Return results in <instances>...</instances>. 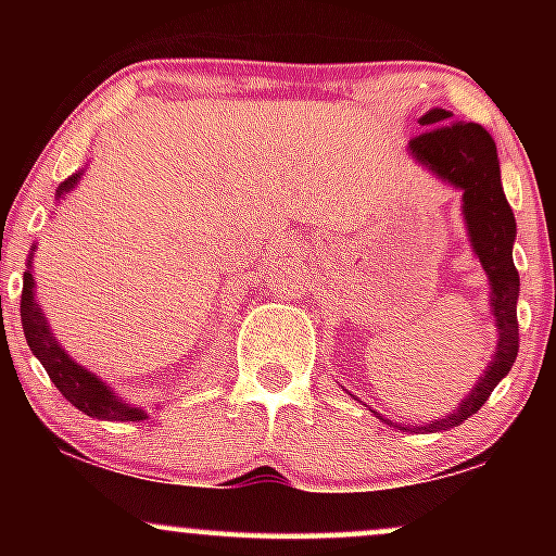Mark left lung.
<instances>
[{
    "instance_id": "left-lung-1",
    "label": "left lung",
    "mask_w": 556,
    "mask_h": 556,
    "mask_svg": "<svg viewBox=\"0 0 556 556\" xmlns=\"http://www.w3.org/2000/svg\"><path fill=\"white\" fill-rule=\"evenodd\" d=\"M420 125L429 127L410 140V151L418 162H424L439 177L463 190L465 225H468L476 256L481 261L483 271L489 274L491 305H494L496 327H500V344H496V355L489 371L481 376L473 392L452 416L431 420L429 426H413V429L405 424L397 426L400 431H446L481 410L483 402L491 397L494 387L507 376L518 358L520 277L513 264L515 216L500 182V159H496L494 140L481 125L452 119V114L444 110L424 114Z\"/></svg>"
}]
</instances>
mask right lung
Listing matches in <instances>:
<instances>
[{
	"label": "right lung",
	"mask_w": 556,
	"mask_h": 556,
	"mask_svg": "<svg viewBox=\"0 0 556 556\" xmlns=\"http://www.w3.org/2000/svg\"><path fill=\"white\" fill-rule=\"evenodd\" d=\"M78 175L67 177L65 182L56 188V201L75 188ZM30 264V261H28ZM21 318H23V331L25 340H28L30 350L41 366L47 368L49 379L54 381V387L65 394L67 402H73L78 410L86 413L91 418H106V420H143L146 413L136 410V407H127L125 402H119L110 389L104 387V381H99L91 371L78 366L65 350L56 344L52 331L47 327V318H43L41 308L34 300V274H23V298H21Z\"/></svg>",
	"instance_id": "1"
}]
</instances>
